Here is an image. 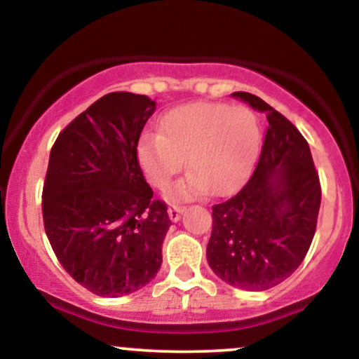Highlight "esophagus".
<instances>
[{
  "label": "esophagus",
  "instance_id": "obj_1",
  "mask_svg": "<svg viewBox=\"0 0 359 359\" xmlns=\"http://www.w3.org/2000/svg\"><path fill=\"white\" fill-rule=\"evenodd\" d=\"M184 205H170V208H168V217H170L172 221H179L180 219V216H182V212H184Z\"/></svg>",
  "mask_w": 359,
  "mask_h": 359
}]
</instances>
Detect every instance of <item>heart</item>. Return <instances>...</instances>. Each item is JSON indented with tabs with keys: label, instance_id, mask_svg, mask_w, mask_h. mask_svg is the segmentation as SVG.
Segmentation results:
<instances>
[{
	"label": "heart",
	"instance_id": "heart-1",
	"mask_svg": "<svg viewBox=\"0 0 359 359\" xmlns=\"http://www.w3.org/2000/svg\"><path fill=\"white\" fill-rule=\"evenodd\" d=\"M162 133H145L137 158L148 182L167 189L182 170L189 172L168 191V199L185 201L226 196L246 182L262 145V123L248 106L226 102H191L168 111L160 123Z\"/></svg>",
	"mask_w": 359,
	"mask_h": 359
}]
</instances>
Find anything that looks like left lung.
I'll return each instance as SVG.
<instances>
[{
	"label": "left lung",
	"instance_id": "8db88e82",
	"mask_svg": "<svg viewBox=\"0 0 359 359\" xmlns=\"http://www.w3.org/2000/svg\"><path fill=\"white\" fill-rule=\"evenodd\" d=\"M266 114L265 140L253 175L231 199L212 205L208 263L229 285L269 290L299 269L311 248L320 182L300 131L265 101L233 93Z\"/></svg>",
	"mask_w": 359,
	"mask_h": 359
}]
</instances>
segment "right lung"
Returning <instances> with one entry per match:
<instances>
[{"instance_id":"obj_1","label":"right lung","mask_w":359,"mask_h":359,"mask_svg":"<svg viewBox=\"0 0 359 359\" xmlns=\"http://www.w3.org/2000/svg\"><path fill=\"white\" fill-rule=\"evenodd\" d=\"M155 101L109 93L60 131L42 194L43 226L71 277L101 297L145 287L162 265L172 221L137 158Z\"/></svg>"}]
</instances>
